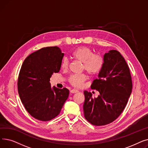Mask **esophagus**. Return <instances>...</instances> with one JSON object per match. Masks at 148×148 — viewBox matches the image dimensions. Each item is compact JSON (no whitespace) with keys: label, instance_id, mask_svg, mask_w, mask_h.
Here are the masks:
<instances>
[{"label":"esophagus","instance_id":"obj_1","mask_svg":"<svg viewBox=\"0 0 148 148\" xmlns=\"http://www.w3.org/2000/svg\"><path fill=\"white\" fill-rule=\"evenodd\" d=\"M70 92H71V93H72V94H74V93L78 92L79 90H76V89H72Z\"/></svg>","mask_w":148,"mask_h":148}]
</instances>
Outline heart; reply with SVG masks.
Returning <instances> with one entry per match:
<instances>
[{"mask_svg": "<svg viewBox=\"0 0 148 148\" xmlns=\"http://www.w3.org/2000/svg\"><path fill=\"white\" fill-rule=\"evenodd\" d=\"M72 56L77 60L83 64L82 69L89 75L94 76L98 74L104 66L103 58L98 54H94L93 51L86 47H79L72 53ZM69 60L64 58L62 61L61 67L66 70L69 67ZM86 79L84 74H74L69 77V83L74 87H80Z\"/></svg>", "mask_w": 148, "mask_h": 148, "instance_id": "obj_1", "label": "heart"}]
</instances>
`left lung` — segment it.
Returning a JSON list of instances; mask_svg holds the SVG:
<instances>
[{
    "instance_id": "obj_1",
    "label": "left lung",
    "mask_w": 148,
    "mask_h": 148,
    "mask_svg": "<svg viewBox=\"0 0 148 148\" xmlns=\"http://www.w3.org/2000/svg\"><path fill=\"white\" fill-rule=\"evenodd\" d=\"M104 66L94 80L91 88L99 92L92 98L90 92L84 91V118L96 126H102L117 119L125 108L132 92L129 67L121 53L110 50L104 55Z\"/></svg>"
}]
</instances>
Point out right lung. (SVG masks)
Returning <instances> with one entry per match:
<instances>
[{
    "instance_id": "1",
    "label": "right lung",
    "mask_w": 148,
    "mask_h": 148,
    "mask_svg": "<svg viewBox=\"0 0 148 148\" xmlns=\"http://www.w3.org/2000/svg\"><path fill=\"white\" fill-rule=\"evenodd\" d=\"M64 53L58 47L42 48L23 62L18 78V91L23 104L34 118L49 121L60 113L69 91L51 87L52 74L59 73Z\"/></svg>"
}]
</instances>
